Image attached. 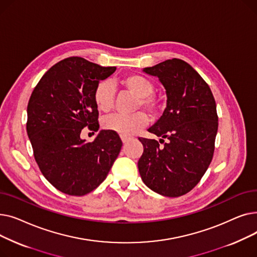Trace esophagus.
<instances>
[{"mask_svg":"<svg viewBox=\"0 0 257 257\" xmlns=\"http://www.w3.org/2000/svg\"><path fill=\"white\" fill-rule=\"evenodd\" d=\"M132 139L131 138H127V137H121V142H123V144H127L128 142H130Z\"/></svg>","mask_w":257,"mask_h":257,"instance_id":"1","label":"esophagus"}]
</instances>
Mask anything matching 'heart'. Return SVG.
<instances>
[{
	"label": "heart",
	"mask_w": 257,
	"mask_h": 257,
	"mask_svg": "<svg viewBox=\"0 0 257 257\" xmlns=\"http://www.w3.org/2000/svg\"><path fill=\"white\" fill-rule=\"evenodd\" d=\"M119 84L138 97L134 108H144L151 113L158 109V101L153 96L154 84L150 79L139 74H130L121 78ZM114 101V87L110 81L101 80L93 90V102L100 111H109ZM148 123L147 115L142 112H136L130 115L112 114L106 116L102 120V126L108 131H112L121 137H130L137 133Z\"/></svg>",
	"instance_id": "1"
}]
</instances>
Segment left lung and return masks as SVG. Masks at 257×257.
<instances>
[{
    "label": "left lung",
    "mask_w": 257,
    "mask_h": 257,
    "mask_svg": "<svg viewBox=\"0 0 257 257\" xmlns=\"http://www.w3.org/2000/svg\"><path fill=\"white\" fill-rule=\"evenodd\" d=\"M144 73L157 77L167 93V107L148 131L168 143L139 139L144 153L138 166L144 183L166 197H179L197 185L208 169L218 132L212 92L187 62L173 58Z\"/></svg>",
    "instance_id": "left-lung-1"
}]
</instances>
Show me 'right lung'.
<instances>
[{
    "label": "right lung",
    "mask_w": 257,
    "mask_h": 257,
    "mask_svg": "<svg viewBox=\"0 0 257 257\" xmlns=\"http://www.w3.org/2000/svg\"><path fill=\"white\" fill-rule=\"evenodd\" d=\"M115 66H101L81 57L65 58L42 77L27 107V133L36 163L45 178L58 191L84 196L107 177L121 141L101 130L93 142L80 137L88 127L98 131V108L93 90Z\"/></svg>",
    "instance_id": "obj_1"
}]
</instances>
